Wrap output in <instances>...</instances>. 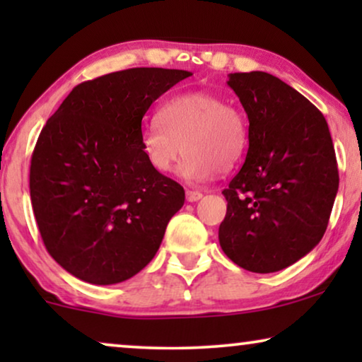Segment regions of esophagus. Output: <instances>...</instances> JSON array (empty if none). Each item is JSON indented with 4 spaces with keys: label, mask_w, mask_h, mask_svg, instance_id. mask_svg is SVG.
Here are the masks:
<instances>
[{
    "label": "esophagus",
    "mask_w": 362,
    "mask_h": 362,
    "mask_svg": "<svg viewBox=\"0 0 362 362\" xmlns=\"http://www.w3.org/2000/svg\"><path fill=\"white\" fill-rule=\"evenodd\" d=\"M201 197H202V192H199V191H189V189L186 191V199L189 201V202L199 201Z\"/></svg>",
    "instance_id": "1"
}]
</instances>
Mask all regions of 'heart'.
I'll return each mask as SVG.
<instances>
[{
  "label": "heart",
  "instance_id": "heart-1",
  "mask_svg": "<svg viewBox=\"0 0 362 362\" xmlns=\"http://www.w3.org/2000/svg\"><path fill=\"white\" fill-rule=\"evenodd\" d=\"M148 165L170 173L182 155L180 176L204 181L217 170L229 171L244 156L249 128L242 113L209 92H187L170 98L141 132Z\"/></svg>",
  "mask_w": 362,
  "mask_h": 362
}]
</instances>
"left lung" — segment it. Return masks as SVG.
<instances>
[{
	"label": "left lung",
	"instance_id": "8db88e82",
	"mask_svg": "<svg viewBox=\"0 0 362 362\" xmlns=\"http://www.w3.org/2000/svg\"><path fill=\"white\" fill-rule=\"evenodd\" d=\"M249 118V150L222 191L224 254L242 269L272 274L320 244L339 186L323 113L272 74L235 72L227 81Z\"/></svg>",
	"mask_w": 362,
	"mask_h": 362
}]
</instances>
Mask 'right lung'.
Returning <instances> with one entry per match:
<instances>
[{"label":"right lung","instance_id":"add662e5","mask_svg":"<svg viewBox=\"0 0 362 362\" xmlns=\"http://www.w3.org/2000/svg\"><path fill=\"white\" fill-rule=\"evenodd\" d=\"M191 72L136 67L78 83L42 128L29 189L54 260L93 285L132 279L160 249L185 189L148 165L141 120Z\"/></svg>","mask_w":362,"mask_h":362}]
</instances>
